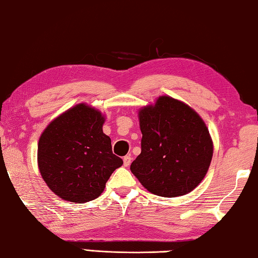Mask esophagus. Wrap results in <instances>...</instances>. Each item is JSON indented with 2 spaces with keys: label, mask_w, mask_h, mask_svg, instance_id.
<instances>
[{
  "label": "esophagus",
  "mask_w": 258,
  "mask_h": 258,
  "mask_svg": "<svg viewBox=\"0 0 258 258\" xmlns=\"http://www.w3.org/2000/svg\"><path fill=\"white\" fill-rule=\"evenodd\" d=\"M122 161H124V166H128L131 164V161H132V158H131V156H125Z\"/></svg>",
  "instance_id": "34e87169"
}]
</instances>
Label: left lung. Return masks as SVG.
Returning <instances> with one entry per match:
<instances>
[{"mask_svg":"<svg viewBox=\"0 0 258 258\" xmlns=\"http://www.w3.org/2000/svg\"><path fill=\"white\" fill-rule=\"evenodd\" d=\"M141 154L131 171L150 193L164 198L188 194L209 169L214 145L195 110L170 96L139 110Z\"/></svg>","mask_w":258,"mask_h":258,"instance_id":"1","label":"left lung"}]
</instances>
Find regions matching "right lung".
<instances>
[{
  "instance_id": "right-lung-1",
  "label": "right lung",
  "mask_w": 258,
  "mask_h": 258,
  "mask_svg": "<svg viewBox=\"0 0 258 258\" xmlns=\"http://www.w3.org/2000/svg\"><path fill=\"white\" fill-rule=\"evenodd\" d=\"M105 118L85 103L55 118L39 139L38 165L47 186L65 201L85 203L99 198L122 159L103 133Z\"/></svg>"
}]
</instances>
